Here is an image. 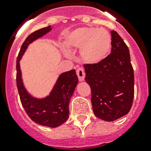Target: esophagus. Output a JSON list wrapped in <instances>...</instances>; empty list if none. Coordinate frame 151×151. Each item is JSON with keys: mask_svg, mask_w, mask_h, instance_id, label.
Wrapping results in <instances>:
<instances>
[{"mask_svg": "<svg viewBox=\"0 0 151 151\" xmlns=\"http://www.w3.org/2000/svg\"><path fill=\"white\" fill-rule=\"evenodd\" d=\"M77 75L78 77V79L80 81H82L85 80V73L84 69L83 68H78L77 70Z\"/></svg>", "mask_w": 151, "mask_h": 151, "instance_id": "1", "label": "esophagus"}]
</instances>
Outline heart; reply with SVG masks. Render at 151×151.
I'll return each instance as SVG.
<instances>
[{
  "label": "heart",
  "mask_w": 151,
  "mask_h": 151,
  "mask_svg": "<svg viewBox=\"0 0 151 151\" xmlns=\"http://www.w3.org/2000/svg\"><path fill=\"white\" fill-rule=\"evenodd\" d=\"M64 47L69 50L81 48V57L88 63L102 61L110 52L111 37L103 28L80 27L66 35Z\"/></svg>",
  "instance_id": "1"
}]
</instances>
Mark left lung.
<instances>
[{
  "label": "left lung",
  "instance_id": "left-lung-1",
  "mask_svg": "<svg viewBox=\"0 0 151 151\" xmlns=\"http://www.w3.org/2000/svg\"><path fill=\"white\" fill-rule=\"evenodd\" d=\"M110 33L111 53L98 63L84 65L94 114L106 122L126 115L134 97V72L129 48L117 32Z\"/></svg>",
  "mask_w": 151,
  "mask_h": 151
}]
</instances>
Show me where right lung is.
<instances>
[{
    "label": "right lung",
    "mask_w": 151,
    "mask_h": 151,
    "mask_svg": "<svg viewBox=\"0 0 151 151\" xmlns=\"http://www.w3.org/2000/svg\"><path fill=\"white\" fill-rule=\"evenodd\" d=\"M51 29V26H48L36 30L25 40L16 60V84L21 103L30 119L41 125L55 128L68 119L69 103L78 82L75 70L60 74L49 96L43 99H37L25 88L19 65L20 59L29 44L45 35Z\"/></svg>",
    "instance_id": "right-lung-1"
}]
</instances>
